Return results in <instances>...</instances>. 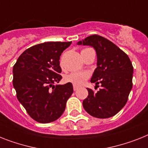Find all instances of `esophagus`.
I'll list each match as a JSON object with an SVG mask.
<instances>
[{"mask_svg":"<svg viewBox=\"0 0 148 148\" xmlns=\"http://www.w3.org/2000/svg\"><path fill=\"white\" fill-rule=\"evenodd\" d=\"M78 88H79V87H77V86H75V85H73V90L74 91H77L78 90Z\"/></svg>","mask_w":148,"mask_h":148,"instance_id":"1","label":"esophagus"}]
</instances>
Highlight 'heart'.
Listing matches in <instances>:
<instances>
[{"mask_svg": "<svg viewBox=\"0 0 148 148\" xmlns=\"http://www.w3.org/2000/svg\"><path fill=\"white\" fill-rule=\"evenodd\" d=\"M89 78V74L88 73H80L74 72L66 75L64 78L66 82L72 83L75 86H81L84 85L88 79Z\"/></svg>", "mask_w": 148, "mask_h": 148, "instance_id": "b5f03b06", "label": "heart"}]
</instances>
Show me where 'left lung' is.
Wrapping results in <instances>:
<instances>
[{
    "instance_id": "8db88e82",
    "label": "left lung",
    "mask_w": 148,
    "mask_h": 148,
    "mask_svg": "<svg viewBox=\"0 0 148 148\" xmlns=\"http://www.w3.org/2000/svg\"><path fill=\"white\" fill-rule=\"evenodd\" d=\"M79 45H90L96 51L97 67L91 82L101 88L97 93L87 88L83 107L90 115L106 119L115 116L126 103L132 88L133 66L128 55L108 39L97 35L85 38Z\"/></svg>"
}]
</instances>
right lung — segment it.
<instances>
[{"mask_svg": "<svg viewBox=\"0 0 148 148\" xmlns=\"http://www.w3.org/2000/svg\"><path fill=\"white\" fill-rule=\"evenodd\" d=\"M72 41H49L25 50L13 66V87L18 101L38 123L57 120L73 92L72 83L56 85L62 79L60 57Z\"/></svg>", "mask_w": 148, "mask_h": 148, "instance_id": "add662e5", "label": "right lung"}]
</instances>
